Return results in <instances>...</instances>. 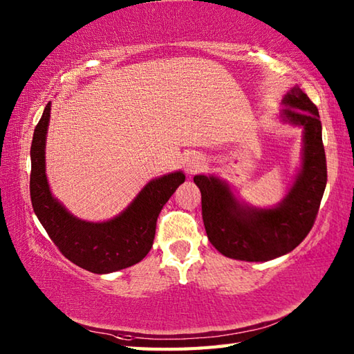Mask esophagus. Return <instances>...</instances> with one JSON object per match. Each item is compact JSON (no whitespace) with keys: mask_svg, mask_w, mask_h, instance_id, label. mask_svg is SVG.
<instances>
[{"mask_svg":"<svg viewBox=\"0 0 354 354\" xmlns=\"http://www.w3.org/2000/svg\"><path fill=\"white\" fill-rule=\"evenodd\" d=\"M202 167H204V160H202V156H199L196 153L187 156L185 171L189 173V175H194V173L202 170Z\"/></svg>","mask_w":354,"mask_h":354,"instance_id":"34e87169","label":"esophagus"}]
</instances>
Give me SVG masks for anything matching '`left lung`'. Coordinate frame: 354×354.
<instances>
[{
    "label": "left lung",
    "mask_w": 354,
    "mask_h": 354,
    "mask_svg": "<svg viewBox=\"0 0 354 354\" xmlns=\"http://www.w3.org/2000/svg\"><path fill=\"white\" fill-rule=\"evenodd\" d=\"M281 123L303 129L301 165L288 194L270 208L240 201L227 181L196 175L202 194V219L208 240L225 257L269 261L290 252L313 227L327 184L326 152L318 108L298 86L283 97Z\"/></svg>",
    "instance_id": "left-lung-1"
}]
</instances>
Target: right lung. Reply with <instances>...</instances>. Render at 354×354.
<instances>
[{
    "instance_id": "right-lung-1",
    "label": "right lung",
    "mask_w": 354,
    "mask_h": 354,
    "mask_svg": "<svg viewBox=\"0 0 354 354\" xmlns=\"http://www.w3.org/2000/svg\"><path fill=\"white\" fill-rule=\"evenodd\" d=\"M51 103L37 123L30 158V198L35 214L66 259L94 274H111L129 268L146 257L153 245L156 219L165 202L185 181L181 171L149 181L122 213L104 222H88L71 214L50 190L45 173Z\"/></svg>"
}]
</instances>
